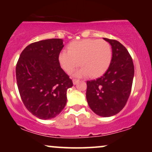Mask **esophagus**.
<instances>
[{"label": "esophagus", "mask_w": 152, "mask_h": 152, "mask_svg": "<svg viewBox=\"0 0 152 152\" xmlns=\"http://www.w3.org/2000/svg\"><path fill=\"white\" fill-rule=\"evenodd\" d=\"M78 82H79V80L78 79H76V78H74V79H73V83H74V85L77 84Z\"/></svg>", "instance_id": "34e87169"}]
</instances>
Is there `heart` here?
Masks as SVG:
<instances>
[{
  "instance_id": "obj_1",
  "label": "heart",
  "mask_w": 152,
  "mask_h": 152,
  "mask_svg": "<svg viewBox=\"0 0 152 152\" xmlns=\"http://www.w3.org/2000/svg\"><path fill=\"white\" fill-rule=\"evenodd\" d=\"M113 57L110 44L104 39H86L74 41L69 44L67 51L62 50L58 61L66 73H71L80 64L81 67L74 75L78 77L90 75L97 77L110 66Z\"/></svg>"
}]
</instances>
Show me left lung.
I'll list each match as a JSON object with an SVG mask.
<instances>
[{"label": "left lung", "mask_w": 152, "mask_h": 152, "mask_svg": "<svg viewBox=\"0 0 152 152\" xmlns=\"http://www.w3.org/2000/svg\"><path fill=\"white\" fill-rule=\"evenodd\" d=\"M112 46L113 57L106 73L87 81L86 98L96 115L110 117L120 112L131 92L134 65L125 46L115 39L104 38Z\"/></svg>", "instance_id": "left-lung-1"}]
</instances>
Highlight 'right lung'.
Returning <instances> with one entry per match:
<instances>
[{"label": "right lung", "instance_id": "1", "mask_svg": "<svg viewBox=\"0 0 152 152\" xmlns=\"http://www.w3.org/2000/svg\"><path fill=\"white\" fill-rule=\"evenodd\" d=\"M63 46L62 39L34 42L24 48L16 66L22 102L29 112L41 120L60 114L66 104L67 89L73 86L58 61Z\"/></svg>", "mask_w": 152, "mask_h": 152}]
</instances>
